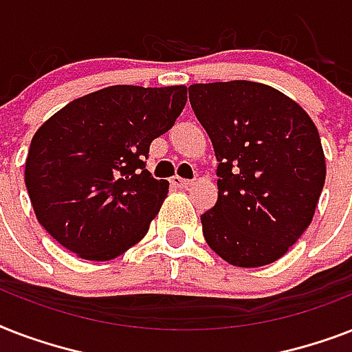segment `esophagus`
Returning a JSON list of instances; mask_svg holds the SVG:
<instances>
[{
    "label": "esophagus",
    "mask_w": 352,
    "mask_h": 352,
    "mask_svg": "<svg viewBox=\"0 0 352 352\" xmlns=\"http://www.w3.org/2000/svg\"><path fill=\"white\" fill-rule=\"evenodd\" d=\"M170 182H171V186H175V188H188L190 184H192V181H190V179H182V177H179V175L171 177Z\"/></svg>",
    "instance_id": "1"
}]
</instances>
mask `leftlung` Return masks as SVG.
<instances>
[{"instance_id": "8db88e82", "label": "left lung", "mask_w": 352, "mask_h": 352, "mask_svg": "<svg viewBox=\"0 0 352 352\" xmlns=\"http://www.w3.org/2000/svg\"><path fill=\"white\" fill-rule=\"evenodd\" d=\"M190 104L217 159V203L201 215L210 248L230 265L263 267L311 225L325 182L314 122L270 85L193 84Z\"/></svg>"}]
</instances>
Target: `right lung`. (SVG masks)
<instances>
[{
  "instance_id": "add662e5",
  "label": "right lung",
  "mask_w": 352,
  "mask_h": 352,
  "mask_svg": "<svg viewBox=\"0 0 352 352\" xmlns=\"http://www.w3.org/2000/svg\"><path fill=\"white\" fill-rule=\"evenodd\" d=\"M186 100V85H111L54 113L25 162L40 225L89 261L113 259L142 239L170 186L146 170L149 144L171 129Z\"/></svg>"
}]
</instances>
